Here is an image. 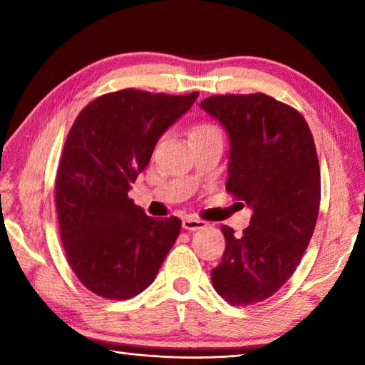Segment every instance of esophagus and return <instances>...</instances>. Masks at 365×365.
<instances>
[{"mask_svg": "<svg viewBox=\"0 0 365 365\" xmlns=\"http://www.w3.org/2000/svg\"><path fill=\"white\" fill-rule=\"evenodd\" d=\"M182 225H183V228L185 230H190V232H195V230H202V228H206L207 227V224L205 220H201V219H196V217H185L183 220H182Z\"/></svg>", "mask_w": 365, "mask_h": 365, "instance_id": "34e87169", "label": "esophagus"}]
</instances>
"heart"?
Wrapping results in <instances>:
<instances>
[{"label": "heart", "instance_id": "1", "mask_svg": "<svg viewBox=\"0 0 365 365\" xmlns=\"http://www.w3.org/2000/svg\"><path fill=\"white\" fill-rule=\"evenodd\" d=\"M209 128H215L212 123H201V125H197L196 128H195V132L196 130H209Z\"/></svg>", "mask_w": 365, "mask_h": 365}]
</instances>
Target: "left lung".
I'll use <instances>...</instances> for the list:
<instances>
[{"mask_svg": "<svg viewBox=\"0 0 365 365\" xmlns=\"http://www.w3.org/2000/svg\"><path fill=\"white\" fill-rule=\"evenodd\" d=\"M200 106L230 137L227 191L252 207L240 237L222 225L225 251L212 285L233 306L257 304L285 285L312 238L320 206L316 143L304 117L269 95H214Z\"/></svg>", "mask_w": 365, "mask_h": 365, "instance_id": "1", "label": "left lung"}]
</instances>
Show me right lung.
<instances>
[{"label": "right lung", "mask_w": 365, "mask_h": 365, "mask_svg": "<svg viewBox=\"0 0 365 365\" xmlns=\"http://www.w3.org/2000/svg\"><path fill=\"white\" fill-rule=\"evenodd\" d=\"M197 95L125 88L98 96L73 120L54 201L67 262L91 293L133 298L151 285L175 243L182 220L150 217L128 190L150 164L160 135Z\"/></svg>", "instance_id": "right-lung-1"}]
</instances>
